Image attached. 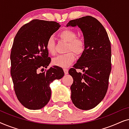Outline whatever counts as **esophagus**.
<instances>
[{
	"mask_svg": "<svg viewBox=\"0 0 129 129\" xmlns=\"http://www.w3.org/2000/svg\"><path fill=\"white\" fill-rule=\"evenodd\" d=\"M63 70H64V72L65 75H68V69L64 68V69H63Z\"/></svg>",
	"mask_w": 129,
	"mask_h": 129,
	"instance_id": "1",
	"label": "esophagus"
}]
</instances>
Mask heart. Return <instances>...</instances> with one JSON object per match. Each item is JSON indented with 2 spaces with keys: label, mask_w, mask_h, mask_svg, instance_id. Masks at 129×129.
<instances>
[{
  "label": "heart",
  "mask_w": 129,
  "mask_h": 129,
  "mask_svg": "<svg viewBox=\"0 0 129 129\" xmlns=\"http://www.w3.org/2000/svg\"><path fill=\"white\" fill-rule=\"evenodd\" d=\"M61 39L68 42L67 52H73L76 55H81L85 50L86 44L84 40L81 38H77V34L71 29H64L59 33ZM46 48L49 53L55 54V42L53 37H50L46 43ZM75 56L72 52L59 55L53 59V64L62 68H68L75 61Z\"/></svg>",
  "instance_id": "obj_1"
}]
</instances>
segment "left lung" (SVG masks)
Returning a JSON list of instances; mask_svg holds the SVG:
<instances>
[{
	"mask_svg": "<svg viewBox=\"0 0 129 129\" xmlns=\"http://www.w3.org/2000/svg\"><path fill=\"white\" fill-rule=\"evenodd\" d=\"M77 26L84 36L86 47L69 73L73 79L71 99L81 110H90L100 103L106 94L112 69L110 41L105 27L90 16L69 21L67 26ZM83 70L77 73L76 69Z\"/></svg>",
	"mask_w": 129,
	"mask_h": 129,
	"instance_id": "1",
	"label": "left lung"
}]
</instances>
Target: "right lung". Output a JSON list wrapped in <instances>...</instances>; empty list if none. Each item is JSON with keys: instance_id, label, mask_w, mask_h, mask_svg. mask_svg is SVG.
I'll use <instances>...</instances> for the list:
<instances>
[{"instance_id": "right-lung-1", "label": "right lung", "mask_w": 129, "mask_h": 129, "mask_svg": "<svg viewBox=\"0 0 129 129\" xmlns=\"http://www.w3.org/2000/svg\"><path fill=\"white\" fill-rule=\"evenodd\" d=\"M60 27L54 21L34 19L24 24L14 39L10 74L17 99L26 108L38 110L45 106L50 99V84L64 75L57 66L38 73L50 64L46 43Z\"/></svg>"}]
</instances>
